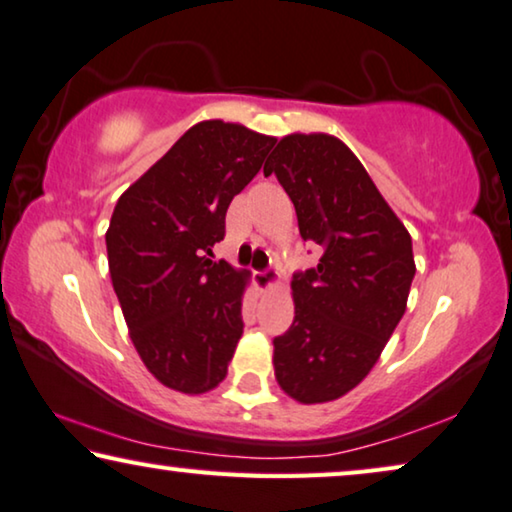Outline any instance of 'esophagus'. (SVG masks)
Segmentation results:
<instances>
[{
    "label": "esophagus",
    "mask_w": 512,
    "mask_h": 512,
    "mask_svg": "<svg viewBox=\"0 0 512 512\" xmlns=\"http://www.w3.org/2000/svg\"><path fill=\"white\" fill-rule=\"evenodd\" d=\"M255 283L259 290H271L273 285L280 283V273L276 269H266V271H257L255 273Z\"/></svg>",
    "instance_id": "34e87169"
}]
</instances>
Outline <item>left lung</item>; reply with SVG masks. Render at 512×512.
<instances>
[{"mask_svg": "<svg viewBox=\"0 0 512 512\" xmlns=\"http://www.w3.org/2000/svg\"><path fill=\"white\" fill-rule=\"evenodd\" d=\"M264 167L290 194L320 264L292 280L294 322L273 338L287 397L325 403L369 376L406 313L413 241L357 155L331 134H287Z\"/></svg>", "mask_w": 512, "mask_h": 512, "instance_id": "1", "label": "left lung"}]
</instances>
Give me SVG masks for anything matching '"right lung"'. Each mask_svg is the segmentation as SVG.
Wrapping results in <instances>:
<instances>
[{
    "label": "right lung",
    "instance_id": "right-lung-1",
    "mask_svg": "<svg viewBox=\"0 0 512 512\" xmlns=\"http://www.w3.org/2000/svg\"><path fill=\"white\" fill-rule=\"evenodd\" d=\"M273 143L239 122H197L113 208V290L141 362L169 390L204 394L227 376L250 273L213 262V246Z\"/></svg>",
    "mask_w": 512,
    "mask_h": 512
}]
</instances>
